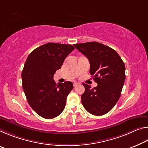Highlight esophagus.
Listing matches in <instances>:
<instances>
[{"instance_id":"34e87169","label":"esophagus","mask_w":148,"mask_h":148,"mask_svg":"<svg viewBox=\"0 0 148 148\" xmlns=\"http://www.w3.org/2000/svg\"><path fill=\"white\" fill-rule=\"evenodd\" d=\"M78 85V83H76V82H74V84H73V86H74V87H76V86H77Z\"/></svg>"}]
</instances>
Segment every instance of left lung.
I'll return each instance as SVG.
<instances>
[{
	"instance_id": "8db88e82",
	"label": "left lung",
	"mask_w": 148,
	"mask_h": 148,
	"mask_svg": "<svg viewBox=\"0 0 148 148\" xmlns=\"http://www.w3.org/2000/svg\"><path fill=\"white\" fill-rule=\"evenodd\" d=\"M76 49L88 58L90 72L97 84H82L85 91L81 96L86 110L96 116L103 115L114 107L121 94L125 80V66L114 49L98 42L74 44Z\"/></svg>"
}]
</instances>
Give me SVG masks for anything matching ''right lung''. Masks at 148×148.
I'll return each mask as SVG.
<instances>
[{
    "label": "right lung",
    "mask_w": 148,
    "mask_h": 148,
    "mask_svg": "<svg viewBox=\"0 0 148 148\" xmlns=\"http://www.w3.org/2000/svg\"><path fill=\"white\" fill-rule=\"evenodd\" d=\"M74 49L71 45L49 43L34 49L27 58L22 73L23 90L30 107L43 118H55L64 109L73 84H57L53 76Z\"/></svg>",
    "instance_id": "1"
}]
</instances>
